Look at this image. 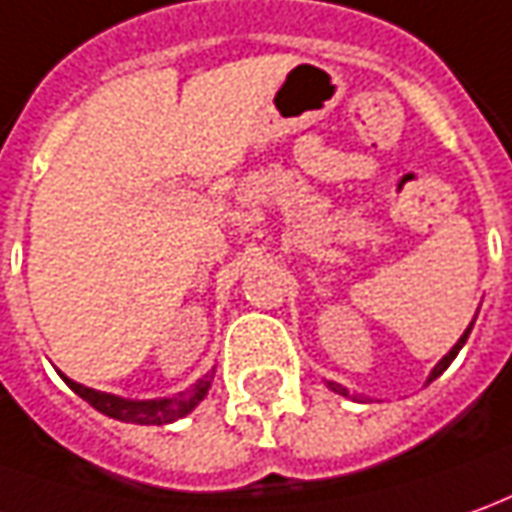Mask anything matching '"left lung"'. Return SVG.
Segmentation results:
<instances>
[{
    "mask_svg": "<svg viewBox=\"0 0 512 512\" xmlns=\"http://www.w3.org/2000/svg\"><path fill=\"white\" fill-rule=\"evenodd\" d=\"M468 334H471V326H468V331H465L463 337H460V340H457V345H454V348H451L449 354H446V357L440 359L438 365H435V370H432V376H429V382H432V379H438L440 373H443V370L449 368V365H451V359H454V357H457V354H460V348H463L465 340H468ZM329 387H331V390H334V393H343V396H348V390H345V387H340V384L329 382Z\"/></svg>",
    "mask_w": 512,
    "mask_h": 512,
    "instance_id": "1",
    "label": "left lung"
}]
</instances>
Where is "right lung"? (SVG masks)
<instances>
[{"label": "right lung", "instance_id": "obj_1", "mask_svg": "<svg viewBox=\"0 0 512 512\" xmlns=\"http://www.w3.org/2000/svg\"><path fill=\"white\" fill-rule=\"evenodd\" d=\"M211 379H214V373L209 376H203V379H197L189 390H183L178 396L172 398H158V401H128V398H119L111 396V393H97V390H91V387H83V384L72 382V379H66L63 376V382L72 387L77 396L88 401L94 410H100L102 415H108V418H116V421H125V424H172V421H178L183 418L186 412H192L203 401V396L209 393Z\"/></svg>", "mask_w": 512, "mask_h": 512}]
</instances>
